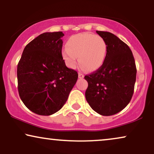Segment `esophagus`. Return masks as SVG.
Masks as SVG:
<instances>
[{
  "label": "esophagus",
  "instance_id": "1",
  "mask_svg": "<svg viewBox=\"0 0 154 154\" xmlns=\"http://www.w3.org/2000/svg\"><path fill=\"white\" fill-rule=\"evenodd\" d=\"M79 78L80 79H83V78H84V75L83 74V73H79Z\"/></svg>",
  "mask_w": 154,
  "mask_h": 154
}]
</instances>
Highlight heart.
<instances>
[{
    "label": "heart",
    "mask_w": 154,
    "mask_h": 154,
    "mask_svg": "<svg viewBox=\"0 0 154 154\" xmlns=\"http://www.w3.org/2000/svg\"><path fill=\"white\" fill-rule=\"evenodd\" d=\"M62 50L63 59L67 66L75 69L79 64L88 71L97 70L104 64L107 52V44L102 37L90 33L73 35Z\"/></svg>",
    "instance_id": "obj_1"
}]
</instances>
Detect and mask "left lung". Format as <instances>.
Returning a JSON list of instances; mask_svg holds the SVG:
<instances>
[{
  "instance_id": "left-lung-1",
  "label": "left lung",
  "mask_w": 154,
  "mask_h": 154,
  "mask_svg": "<svg viewBox=\"0 0 154 154\" xmlns=\"http://www.w3.org/2000/svg\"><path fill=\"white\" fill-rule=\"evenodd\" d=\"M105 40L107 52L104 62L94 72L86 75V100L99 114L112 116L123 110L131 100L137 69L127 44L110 32L97 31Z\"/></svg>"
}]
</instances>
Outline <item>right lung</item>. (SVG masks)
Masks as SVG:
<instances>
[{"mask_svg": "<svg viewBox=\"0 0 154 154\" xmlns=\"http://www.w3.org/2000/svg\"><path fill=\"white\" fill-rule=\"evenodd\" d=\"M62 31L39 35L24 48L17 65L18 91L32 112L50 116L60 110L78 79L63 60Z\"/></svg>", "mask_w": 154, "mask_h": 154, "instance_id": "right-lung-1", "label": "right lung"}]
</instances>
